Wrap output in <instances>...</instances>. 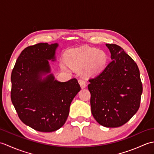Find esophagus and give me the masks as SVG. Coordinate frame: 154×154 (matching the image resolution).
Wrapping results in <instances>:
<instances>
[{"instance_id":"1","label":"esophagus","mask_w":154,"mask_h":154,"mask_svg":"<svg viewBox=\"0 0 154 154\" xmlns=\"http://www.w3.org/2000/svg\"><path fill=\"white\" fill-rule=\"evenodd\" d=\"M79 83L80 85V86L81 87V89H85L87 87V83L83 79H80L79 80Z\"/></svg>"}]
</instances>
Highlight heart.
Here are the masks:
<instances>
[{
	"label": "heart",
	"mask_w": 154,
	"mask_h": 154,
	"mask_svg": "<svg viewBox=\"0 0 154 154\" xmlns=\"http://www.w3.org/2000/svg\"><path fill=\"white\" fill-rule=\"evenodd\" d=\"M107 55L104 51L94 48H83L70 51L65 55V61L61 63L65 71L69 67L75 69H83L86 76H93L102 71L107 62Z\"/></svg>",
	"instance_id": "1"
}]
</instances>
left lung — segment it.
I'll return each mask as SVG.
<instances>
[{"label":"left lung","instance_id":"obj_1","mask_svg":"<svg viewBox=\"0 0 154 154\" xmlns=\"http://www.w3.org/2000/svg\"><path fill=\"white\" fill-rule=\"evenodd\" d=\"M112 61L95 77L89 80L91 112L104 127L122 126L139 109L142 84L138 65L123 49L106 44Z\"/></svg>","mask_w":154,"mask_h":154}]
</instances>
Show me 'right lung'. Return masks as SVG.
<instances>
[{"label":"right lung","mask_w":154,"mask_h":154,"mask_svg":"<svg viewBox=\"0 0 154 154\" xmlns=\"http://www.w3.org/2000/svg\"><path fill=\"white\" fill-rule=\"evenodd\" d=\"M57 43L26 48L11 74V100L20 119L37 131L51 132L63 126L72 100L81 87L76 79L60 82L51 73Z\"/></svg>","instance_id":"right-lung-1"}]
</instances>
